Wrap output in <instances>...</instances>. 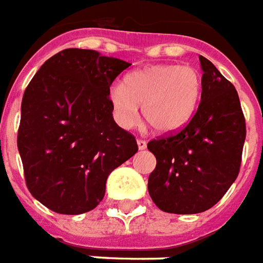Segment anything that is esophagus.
Wrapping results in <instances>:
<instances>
[{
  "label": "esophagus",
  "instance_id": "esophagus-1",
  "mask_svg": "<svg viewBox=\"0 0 263 263\" xmlns=\"http://www.w3.org/2000/svg\"><path fill=\"white\" fill-rule=\"evenodd\" d=\"M136 143H138V149L139 150H145L146 146H147L146 140H143V139H138L136 140Z\"/></svg>",
  "mask_w": 263,
  "mask_h": 263
}]
</instances>
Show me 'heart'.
Instances as JSON below:
<instances>
[{"mask_svg": "<svg viewBox=\"0 0 263 263\" xmlns=\"http://www.w3.org/2000/svg\"><path fill=\"white\" fill-rule=\"evenodd\" d=\"M201 96V76L187 65H156L128 74L124 84L109 89L116 121L134 127L142 116L154 131L172 132L193 117Z\"/></svg>", "mask_w": 263, "mask_h": 263, "instance_id": "obj_1", "label": "heart"}]
</instances>
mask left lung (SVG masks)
I'll use <instances>...</instances> for the list:
<instances>
[{
    "instance_id": "8db88e82",
    "label": "left lung",
    "mask_w": 263,
    "mask_h": 263,
    "mask_svg": "<svg viewBox=\"0 0 263 263\" xmlns=\"http://www.w3.org/2000/svg\"><path fill=\"white\" fill-rule=\"evenodd\" d=\"M201 100L180 131L150 140L157 164L147 189L154 204L171 214L214 207L240 171L246 120L237 91L211 62L200 56Z\"/></svg>"
}]
</instances>
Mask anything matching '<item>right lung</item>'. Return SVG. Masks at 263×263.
<instances>
[{"mask_svg": "<svg viewBox=\"0 0 263 263\" xmlns=\"http://www.w3.org/2000/svg\"><path fill=\"white\" fill-rule=\"evenodd\" d=\"M131 63L69 48L44 63L22 100L17 149L26 185L66 215L93 210L110 172L138 152L135 136L113 118L109 89Z\"/></svg>", "mask_w": 263, "mask_h": 263, "instance_id": "1", "label": "right lung"}]
</instances>
